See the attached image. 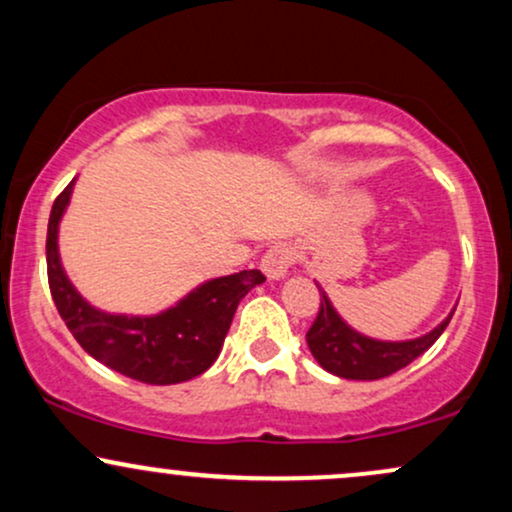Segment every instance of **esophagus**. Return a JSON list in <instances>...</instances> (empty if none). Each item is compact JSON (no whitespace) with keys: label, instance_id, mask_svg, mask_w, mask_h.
Returning a JSON list of instances; mask_svg holds the SVG:
<instances>
[{"label":"esophagus","instance_id":"1","mask_svg":"<svg viewBox=\"0 0 512 512\" xmlns=\"http://www.w3.org/2000/svg\"><path fill=\"white\" fill-rule=\"evenodd\" d=\"M293 262H296V250H293L291 245L279 243V245H272V248L264 252L260 267L269 279H284V276L289 274Z\"/></svg>","mask_w":512,"mask_h":512}]
</instances>
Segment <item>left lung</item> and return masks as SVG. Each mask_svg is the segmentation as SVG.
I'll return each instance as SVG.
<instances>
[{
    "mask_svg": "<svg viewBox=\"0 0 512 512\" xmlns=\"http://www.w3.org/2000/svg\"><path fill=\"white\" fill-rule=\"evenodd\" d=\"M452 313L424 337L407 339V342H380V339H370L346 325L334 310L327 293L322 291L320 313H317L305 339H308L310 354L327 373L346 380H380L397 373L399 368L409 366L414 358L431 349L433 342L448 327Z\"/></svg>",
    "mask_w": 512,
    "mask_h": 512,
    "instance_id": "8db88e82",
    "label": "left lung"
}]
</instances>
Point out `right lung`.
<instances>
[{
	"mask_svg": "<svg viewBox=\"0 0 512 512\" xmlns=\"http://www.w3.org/2000/svg\"><path fill=\"white\" fill-rule=\"evenodd\" d=\"M74 180L55 199L48 223V281L64 325L88 356L146 385H175L197 378L221 354L238 303L262 284L260 269L219 276L199 284L158 315H110L93 308L64 274L57 233Z\"/></svg>",
	"mask_w": 512,
	"mask_h": 512,
	"instance_id": "1",
	"label": "right lung"
}]
</instances>
